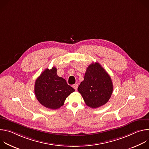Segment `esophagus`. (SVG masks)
I'll list each match as a JSON object with an SVG mask.
<instances>
[{"label":"esophagus","instance_id":"esophagus-1","mask_svg":"<svg viewBox=\"0 0 149 149\" xmlns=\"http://www.w3.org/2000/svg\"><path fill=\"white\" fill-rule=\"evenodd\" d=\"M72 87H73L75 90H77V88H78V84H75L74 85H73V86H72Z\"/></svg>","mask_w":149,"mask_h":149}]
</instances>
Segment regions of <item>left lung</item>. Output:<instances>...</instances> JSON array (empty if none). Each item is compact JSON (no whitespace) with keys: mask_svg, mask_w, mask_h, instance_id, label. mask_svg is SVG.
<instances>
[{"mask_svg":"<svg viewBox=\"0 0 149 149\" xmlns=\"http://www.w3.org/2000/svg\"><path fill=\"white\" fill-rule=\"evenodd\" d=\"M78 91L86 105L95 109L109 101L113 91V82L109 74L99 63H92L87 68Z\"/></svg>","mask_w":149,"mask_h":149,"instance_id":"1","label":"left lung"}]
</instances>
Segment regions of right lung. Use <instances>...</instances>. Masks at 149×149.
I'll return each instance as SVG.
<instances>
[{"label": "right lung", "instance_id": "right-lung-1", "mask_svg": "<svg viewBox=\"0 0 149 149\" xmlns=\"http://www.w3.org/2000/svg\"><path fill=\"white\" fill-rule=\"evenodd\" d=\"M56 71L55 67L45 70L35 83L34 91L37 100L51 110L60 108L67 97L75 91L65 79L58 76Z\"/></svg>", "mask_w": 149, "mask_h": 149}]
</instances>
